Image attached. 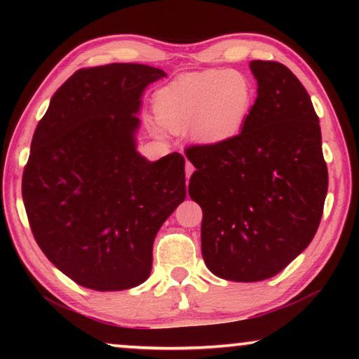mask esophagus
Returning <instances> with one entry per match:
<instances>
[{"instance_id": "esophagus-1", "label": "esophagus", "mask_w": 359, "mask_h": 359, "mask_svg": "<svg viewBox=\"0 0 359 359\" xmlns=\"http://www.w3.org/2000/svg\"><path fill=\"white\" fill-rule=\"evenodd\" d=\"M193 171H194V166L191 165L190 161H187V163H185V175H187V184H188V179L191 177Z\"/></svg>"}]
</instances>
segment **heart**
Returning <instances> with one entry per match:
<instances>
[{
  "instance_id": "b5f03b06",
  "label": "heart",
  "mask_w": 359,
  "mask_h": 359,
  "mask_svg": "<svg viewBox=\"0 0 359 359\" xmlns=\"http://www.w3.org/2000/svg\"><path fill=\"white\" fill-rule=\"evenodd\" d=\"M255 96L253 83L244 72L193 71L156 90L154 111L163 128L185 131L194 144L217 145L242 131L252 114Z\"/></svg>"
}]
</instances>
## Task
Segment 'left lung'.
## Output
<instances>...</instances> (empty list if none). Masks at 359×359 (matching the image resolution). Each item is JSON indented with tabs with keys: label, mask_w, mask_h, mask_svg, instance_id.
<instances>
[{
	"label": "left lung",
	"mask_w": 359,
	"mask_h": 359,
	"mask_svg": "<svg viewBox=\"0 0 359 359\" xmlns=\"http://www.w3.org/2000/svg\"><path fill=\"white\" fill-rule=\"evenodd\" d=\"M257 100L238 136L185 150L188 193L203 209L201 252L231 282L274 277L311 244L323 215L327 168L311 96L287 66L253 60Z\"/></svg>",
	"instance_id": "obj_1"
}]
</instances>
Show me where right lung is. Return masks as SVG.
<instances>
[{"label":"right lung","mask_w":359,"mask_h":359,"mask_svg":"<svg viewBox=\"0 0 359 359\" xmlns=\"http://www.w3.org/2000/svg\"><path fill=\"white\" fill-rule=\"evenodd\" d=\"M161 77L137 63L79 69L36 126L23 204L41 250L81 287L147 280L158 229L187 196L184 156L149 161L136 149L142 93Z\"/></svg>","instance_id":"right-lung-1"}]
</instances>
